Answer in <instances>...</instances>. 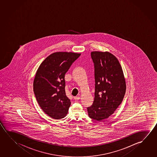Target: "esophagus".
<instances>
[{
	"instance_id": "obj_1",
	"label": "esophagus",
	"mask_w": 157,
	"mask_h": 157,
	"mask_svg": "<svg viewBox=\"0 0 157 157\" xmlns=\"http://www.w3.org/2000/svg\"><path fill=\"white\" fill-rule=\"evenodd\" d=\"M80 98V97H79V96H77V97H75V98H74V100H75V101H77L79 100Z\"/></svg>"
}]
</instances>
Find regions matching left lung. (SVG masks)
<instances>
[{
    "label": "left lung",
    "instance_id": "8db88e82",
    "mask_svg": "<svg viewBox=\"0 0 157 157\" xmlns=\"http://www.w3.org/2000/svg\"><path fill=\"white\" fill-rule=\"evenodd\" d=\"M95 98L87 107L90 118L101 121L108 118L118 107L126 91L123 72L118 59L108 52H93Z\"/></svg>",
    "mask_w": 157,
    "mask_h": 157
}]
</instances>
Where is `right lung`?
<instances>
[{
	"mask_svg": "<svg viewBox=\"0 0 157 157\" xmlns=\"http://www.w3.org/2000/svg\"><path fill=\"white\" fill-rule=\"evenodd\" d=\"M80 54L57 52L47 57L36 71L33 91L40 107L56 119L64 118L71 105L65 93L64 75Z\"/></svg>",
	"mask_w": 157,
	"mask_h": 157,
	"instance_id": "add662e5",
	"label": "right lung"
}]
</instances>
